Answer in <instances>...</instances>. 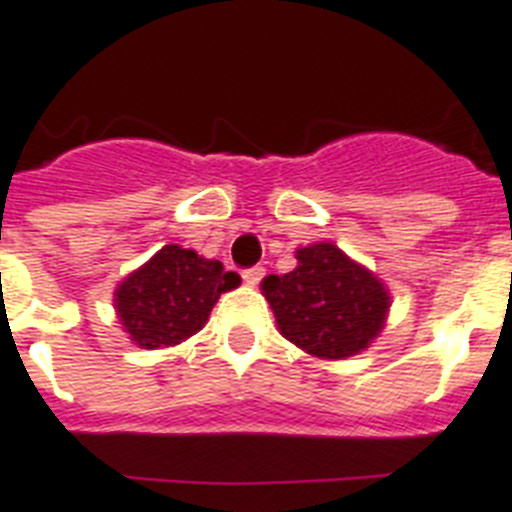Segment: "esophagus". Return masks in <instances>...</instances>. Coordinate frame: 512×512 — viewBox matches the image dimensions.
I'll return each mask as SVG.
<instances>
[{"instance_id":"1","label":"esophagus","mask_w":512,"mask_h":512,"mask_svg":"<svg viewBox=\"0 0 512 512\" xmlns=\"http://www.w3.org/2000/svg\"><path fill=\"white\" fill-rule=\"evenodd\" d=\"M263 276H265V268H263V265H255V268H247V270H244V273H242L244 284H249V286L260 284V281H263Z\"/></svg>"}]
</instances>
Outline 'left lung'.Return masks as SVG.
Returning a JSON list of instances; mask_svg holds the SVG:
<instances>
[{
  "label": "left lung",
  "instance_id": "left-lung-1",
  "mask_svg": "<svg viewBox=\"0 0 512 512\" xmlns=\"http://www.w3.org/2000/svg\"><path fill=\"white\" fill-rule=\"evenodd\" d=\"M297 260L294 270L263 281L281 334L326 360L365 350L389 310V294L381 281L334 244L299 249Z\"/></svg>",
  "mask_w": 512,
  "mask_h": 512
}]
</instances>
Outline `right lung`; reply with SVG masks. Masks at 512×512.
<instances>
[{
    "instance_id": "obj_1",
    "label": "right lung",
    "mask_w": 512,
    "mask_h": 512,
    "mask_svg": "<svg viewBox=\"0 0 512 512\" xmlns=\"http://www.w3.org/2000/svg\"><path fill=\"white\" fill-rule=\"evenodd\" d=\"M234 286L239 276L226 273L218 260L168 244L118 286L115 307L131 339L157 350L197 334L220 294Z\"/></svg>"
}]
</instances>
